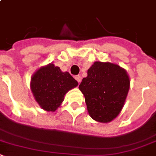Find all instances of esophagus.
<instances>
[{"label": "esophagus", "mask_w": 156, "mask_h": 156, "mask_svg": "<svg viewBox=\"0 0 156 156\" xmlns=\"http://www.w3.org/2000/svg\"><path fill=\"white\" fill-rule=\"evenodd\" d=\"M75 78H76V80L78 83H80L81 80H82V78H81L80 76H76Z\"/></svg>", "instance_id": "34e87169"}]
</instances>
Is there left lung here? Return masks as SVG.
<instances>
[{
    "label": "left lung",
    "mask_w": 156,
    "mask_h": 156,
    "mask_svg": "<svg viewBox=\"0 0 156 156\" xmlns=\"http://www.w3.org/2000/svg\"><path fill=\"white\" fill-rule=\"evenodd\" d=\"M129 88L130 78L125 69L116 64L100 61L94 62L79 85L87 112L100 123H109L118 116Z\"/></svg>",
    "instance_id": "left-lung-1"
}]
</instances>
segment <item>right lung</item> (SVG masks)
<instances>
[{"label": "right lung", "instance_id": "obj_1", "mask_svg": "<svg viewBox=\"0 0 156 156\" xmlns=\"http://www.w3.org/2000/svg\"><path fill=\"white\" fill-rule=\"evenodd\" d=\"M78 82L68 72H62L52 63L41 67L34 73L30 88L36 102L47 112H56L69 90L77 87Z\"/></svg>", "mask_w": 156, "mask_h": 156}]
</instances>
